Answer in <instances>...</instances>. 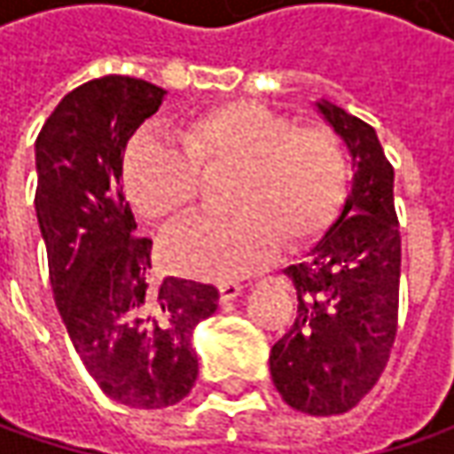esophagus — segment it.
Returning <instances> with one entry per match:
<instances>
[{
	"mask_svg": "<svg viewBox=\"0 0 454 454\" xmlns=\"http://www.w3.org/2000/svg\"><path fill=\"white\" fill-rule=\"evenodd\" d=\"M239 293H242V286H239V283H232V280H224V283H219V298H222V303H230V301H235Z\"/></svg>",
	"mask_w": 454,
	"mask_h": 454,
	"instance_id": "esophagus-1",
	"label": "esophagus"
}]
</instances>
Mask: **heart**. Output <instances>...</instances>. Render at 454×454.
I'll use <instances>...</instances> for the list:
<instances>
[{
	"label": "heart",
	"mask_w": 454,
	"mask_h": 454,
	"mask_svg": "<svg viewBox=\"0 0 454 454\" xmlns=\"http://www.w3.org/2000/svg\"><path fill=\"white\" fill-rule=\"evenodd\" d=\"M179 149L136 136L123 159L133 207L153 222L189 215L204 182H222L224 217L194 219L161 242L171 270L224 280L268 262L278 242L301 250L331 227L348 186V159L325 126H295L254 100H232L179 126Z\"/></svg>",
	"instance_id": "heart-1"
}]
</instances>
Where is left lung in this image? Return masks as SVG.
Segmentation results:
<instances>
[{
	"instance_id": "obj_1",
	"label": "left lung",
	"mask_w": 454,
	"mask_h": 454,
	"mask_svg": "<svg viewBox=\"0 0 454 454\" xmlns=\"http://www.w3.org/2000/svg\"><path fill=\"white\" fill-rule=\"evenodd\" d=\"M316 108L343 138L354 179L339 219L303 262L286 268L298 293V313L272 346L270 376L293 410L328 417L356 407L389 361L402 239L394 168L376 131L328 100Z\"/></svg>"
}]
</instances>
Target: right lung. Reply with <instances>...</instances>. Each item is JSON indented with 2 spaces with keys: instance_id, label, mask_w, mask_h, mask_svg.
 Returning <instances> with one entry per match:
<instances>
[{
  "instance_id": "add662e5",
  "label": "right lung",
  "mask_w": 454,
  "mask_h": 454,
  "mask_svg": "<svg viewBox=\"0 0 454 454\" xmlns=\"http://www.w3.org/2000/svg\"><path fill=\"white\" fill-rule=\"evenodd\" d=\"M166 90L129 75L90 80L62 98L35 141V209L50 286L88 374L111 399L161 410L192 392L197 323L219 293L182 278L151 283V239L136 237L123 151Z\"/></svg>"
}]
</instances>
